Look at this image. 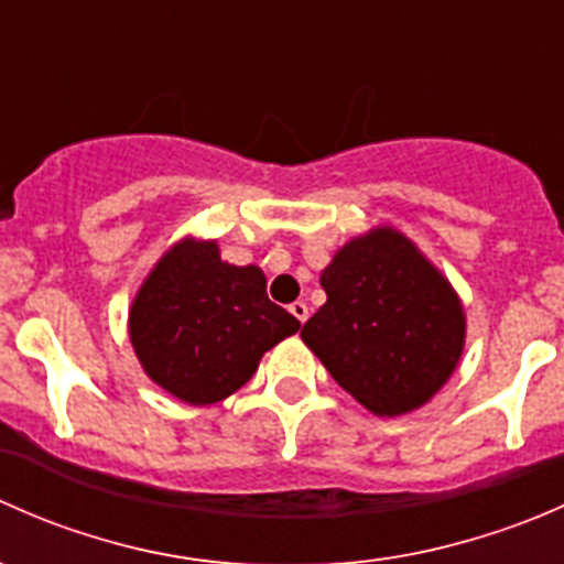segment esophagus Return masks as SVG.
I'll return each mask as SVG.
<instances>
[{"label": "esophagus", "instance_id": "esophagus-1", "mask_svg": "<svg viewBox=\"0 0 564 564\" xmlns=\"http://www.w3.org/2000/svg\"><path fill=\"white\" fill-rule=\"evenodd\" d=\"M289 311H292V316L297 318L300 324H305V318H308V305H305L303 300H297V303L289 305Z\"/></svg>", "mask_w": 564, "mask_h": 564}]
</instances>
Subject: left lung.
I'll return each instance as SVG.
<instances>
[{"instance_id":"obj_1","label":"left lung","mask_w":564,"mask_h":564,"mask_svg":"<svg viewBox=\"0 0 564 564\" xmlns=\"http://www.w3.org/2000/svg\"><path fill=\"white\" fill-rule=\"evenodd\" d=\"M327 303L303 340L329 377L379 417L423 406L464 349V308L451 283L392 229L338 250L322 272Z\"/></svg>"}]
</instances>
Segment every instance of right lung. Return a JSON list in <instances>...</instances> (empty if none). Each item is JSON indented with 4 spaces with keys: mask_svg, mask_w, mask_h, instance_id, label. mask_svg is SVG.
Listing matches in <instances>:
<instances>
[{
    "mask_svg": "<svg viewBox=\"0 0 564 564\" xmlns=\"http://www.w3.org/2000/svg\"><path fill=\"white\" fill-rule=\"evenodd\" d=\"M297 329V318L267 297L264 272L226 264L215 242L174 246L130 308V340L144 371L193 406L240 390L261 355Z\"/></svg>",
    "mask_w": 564,
    "mask_h": 564,
    "instance_id": "1",
    "label": "right lung"
}]
</instances>
